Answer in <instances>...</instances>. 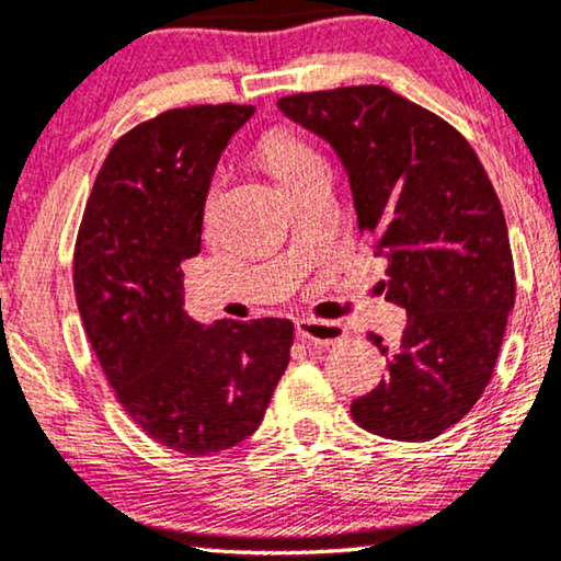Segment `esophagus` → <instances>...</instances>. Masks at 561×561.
Masks as SVG:
<instances>
[{
	"mask_svg": "<svg viewBox=\"0 0 561 561\" xmlns=\"http://www.w3.org/2000/svg\"><path fill=\"white\" fill-rule=\"evenodd\" d=\"M297 335L302 341L316 343V346H331V343L346 339V328L335 320H320V318H302L297 320Z\"/></svg>",
	"mask_w": 561,
	"mask_h": 561,
	"instance_id": "obj_1",
	"label": "esophagus"
}]
</instances>
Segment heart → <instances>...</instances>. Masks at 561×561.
<instances>
[{
  "mask_svg": "<svg viewBox=\"0 0 561 561\" xmlns=\"http://www.w3.org/2000/svg\"><path fill=\"white\" fill-rule=\"evenodd\" d=\"M261 156H264L266 167L274 171V176L279 179L282 184H287L289 179L302 174L305 169L312 167V163L323 161L316 148L305 144L289 130H272L261 144ZM213 203V192L207 194V207Z\"/></svg>",
  "mask_w": 561,
  "mask_h": 561,
  "instance_id": "obj_1",
  "label": "heart"
}]
</instances>
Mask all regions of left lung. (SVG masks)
<instances>
[{
  "instance_id": "8db88e82",
  "label": "left lung",
  "mask_w": 561,
  "mask_h": 561,
  "mask_svg": "<svg viewBox=\"0 0 561 561\" xmlns=\"http://www.w3.org/2000/svg\"><path fill=\"white\" fill-rule=\"evenodd\" d=\"M279 110L335 148L362 233L385 253L387 300L408 310L394 348L369 333L390 375L351 402L394 442H428L488 387L515 305L503 207L467 138L379 84L282 96Z\"/></svg>"
}]
</instances>
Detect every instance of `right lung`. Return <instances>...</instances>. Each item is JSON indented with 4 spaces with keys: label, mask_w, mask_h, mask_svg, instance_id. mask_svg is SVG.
Instances as JSON below:
<instances>
[{
    "label": "right lung",
    "mask_w": 561,
    "mask_h": 561,
    "mask_svg": "<svg viewBox=\"0 0 561 561\" xmlns=\"http://www.w3.org/2000/svg\"><path fill=\"white\" fill-rule=\"evenodd\" d=\"M251 104H192L117 138L89 194L73 293L100 367L140 431L169 449L226 451L264 421L295 325L184 312L186 259L199 253L205 199Z\"/></svg>",
    "instance_id": "1"
}]
</instances>
